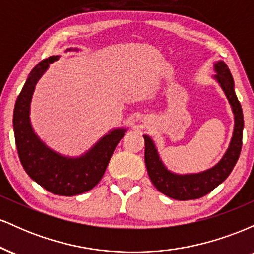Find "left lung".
<instances>
[{"label":"left lung","instance_id":"8db88e82","mask_svg":"<svg viewBox=\"0 0 254 254\" xmlns=\"http://www.w3.org/2000/svg\"><path fill=\"white\" fill-rule=\"evenodd\" d=\"M214 71L216 75L212 77V80L216 81L223 90L234 115V129L232 138L226 153L216 165L197 173H176L166 167L153 138L149 135H143L145 145L144 161L151 183L161 193L173 199H197L208 194L228 178L240 155L243 144L244 115L241 105L235 94L234 80L223 61H217L214 63Z\"/></svg>","mask_w":254,"mask_h":254}]
</instances>
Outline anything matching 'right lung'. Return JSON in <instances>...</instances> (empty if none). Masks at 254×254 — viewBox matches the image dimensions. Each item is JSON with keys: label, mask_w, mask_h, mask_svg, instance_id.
<instances>
[{"label": "right lung", "mask_w": 254, "mask_h": 254, "mask_svg": "<svg viewBox=\"0 0 254 254\" xmlns=\"http://www.w3.org/2000/svg\"><path fill=\"white\" fill-rule=\"evenodd\" d=\"M68 49L66 52L71 51ZM72 51H78L74 49ZM60 56H51L30 72L14 107L13 127L17 153L26 173L45 190L58 196H76L92 190L103 178L113 151L127 132L116 127L105 133L88 150L68 156L49 147L37 135L31 123V101L38 81Z\"/></svg>", "instance_id": "obj_1"}]
</instances>
